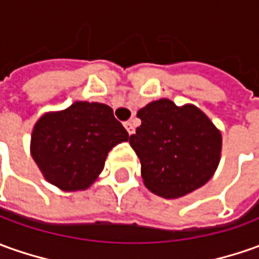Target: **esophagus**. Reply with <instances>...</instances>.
Returning a JSON list of instances; mask_svg holds the SVG:
<instances>
[{
	"label": "esophagus",
	"instance_id": "esophagus-1",
	"mask_svg": "<svg viewBox=\"0 0 259 259\" xmlns=\"http://www.w3.org/2000/svg\"><path fill=\"white\" fill-rule=\"evenodd\" d=\"M124 127H126L129 135H133V133H135V126H133V123L132 122H124Z\"/></svg>",
	"mask_w": 259,
	"mask_h": 259
}]
</instances>
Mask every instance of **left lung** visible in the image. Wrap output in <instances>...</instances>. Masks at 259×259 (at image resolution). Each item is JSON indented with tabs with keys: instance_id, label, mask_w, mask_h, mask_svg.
<instances>
[{
	"instance_id": "8db88e82",
	"label": "left lung",
	"mask_w": 259,
	"mask_h": 259,
	"mask_svg": "<svg viewBox=\"0 0 259 259\" xmlns=\"http://www.w3.org/2000/svg\"><path fill=\"white\" fill-rule=\"evenodd\" d=\"M142 124L129 139L142 164L144 186L163 198H179L212 177L221 157V132L194 105L168 99L137 112Z\"/></svg>"
}]
</instances>
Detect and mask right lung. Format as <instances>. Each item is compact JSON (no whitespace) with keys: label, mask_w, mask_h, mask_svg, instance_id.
Segmentation results:
<instances>
[{"label":"right lung","mask_w":259,"mask_h":259,"mask_svg":"<svg viewBox=\"0 0 259 259\" xmlns=\"http://www.w3.org/2000/svg\"><path fill=\"white\" fill-rule=\"evenodd\" d=\"M127 140L129 133L112 107L75 102L39 117L31 135V154L45 180L63 191H78L91 187L107 153Z\"/></svg>","instance_id":"right-lung-1"}]
</instances>
